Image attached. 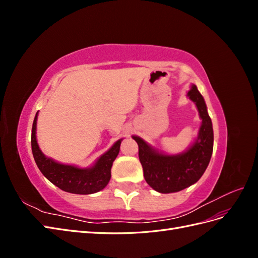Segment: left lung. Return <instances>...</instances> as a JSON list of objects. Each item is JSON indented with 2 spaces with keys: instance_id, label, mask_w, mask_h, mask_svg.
<instances>
[{
  "instance_id": "8db88e82",
  "label": "left lung",
  "mask_w": 258,
  "mask_h": 258,
  "mask_svg": "<svg viewBox=\"0 0 258 258\" xmlns=\"http://www.w3.org/2000/svg\"><path fill=\"white\" fill-rule=\"evenodd\" d=\"M187 97L196 104L201 126L195 142L181 154L159 152L142 138L132 136L139 145V158L146 183L161 194L176 192L187 188L205 173L213 153V127L204 97L196 85H191Z\"/></svg>"
}]
</instances>
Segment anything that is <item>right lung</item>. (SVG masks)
I'll return each instance as SVG.
<instances>
[{
  "instance_id": "right-lung-1",
  "label": "right lung",
  "mask_w": 258,
  "mask_h": 258,
  "mask_svg": "<svg viewBox=\"0 0 258 258\" xmlns=\"http://www.w3.org/2000/svg\"><path fill=\"white\" fill-rule=\"evenodd\" d=\"M37 115L38 112L33 120L31 146L34 160L43 175L53 185L67 192L90 195L102 190L111 179V169L119 153L122 139L116 141L110 150L101 155L91 167L80 168L73 165H64L52 158L46 157L38 146L36 140Z\"/></svg>"
}]
</instances>
